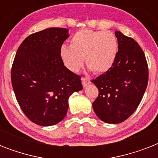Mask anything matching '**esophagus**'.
Segmentation results:
<instances>
[{
    "instance_id": "1",
    "label": "esophagus",
    "mask_w": 158,
    "mask_h": 158,
    "mask_svg": "<svg viewBox=\"0 0 158 158\" xmlns=\"http://www.w3.org/2000/svg\"><path fill=\"white\" fill-rule=\"evenodd\" d=\"M82 84H83V86L86 87L88 86L91 82H90V79L89 78H85V77H82Z\"/></svg>"
}]
</instances>
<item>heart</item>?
Wrapping results in <instances>:
<instances>
[{
  "instance_id": "obj_1",
  "label": "heart",
  "mask_w": 158,
  "mask_h": 158,
  "mask_svg": "<svg viewBox=\"0 0 158 158\" xmlns=\"http://www.w3.org/2000/svg\"><path fill=\"white\" fill-rule=\"evenodd\" d=\"M116 37L110 31H96L85 28L74 33L70 39V47L63 45L60 56L67 69L78 72L86 64L95 73H102L110 69L117 52Z\"/></svg>"
}]
</instances>
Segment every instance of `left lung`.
<instances>
[{"label":"left lung","instance_id":"8db88e82","mask_svg":"<svg viewBox=\"0 0 158 158\" xmlns=\"http://www.w3.org/2000/svg\"><path fill=\"white\" fill-rule=\"evenodd\" d=\"M118 52L110 69L92 79L98 89L93 102L102 121L118 124L130 117L139 105L148 82V67L142 48L132 38L115 32Z\"/></svg>","mask_w":158,"mask_h":158}]
</instances>
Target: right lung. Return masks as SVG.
Returning <instances> with one entry per match:
<instances>
[{"label": "right lung", "mask_w": 158, "mask_h": 158, "mask_svg": "<svg viewBox=\"0 0 158 158\" xmlns=\"http://www.w3.org/2000/svg\"><path fill=\"white\" fill-rule=\"evenodd\" d=\"M69 38L64 28L31 34L19 47L11 68V83L24 115L42 126L61 121L69 96L83 89L81 77L64 65L60 50Z\"/></svg>", "instance_id": "obj_1"}]
</instances>
